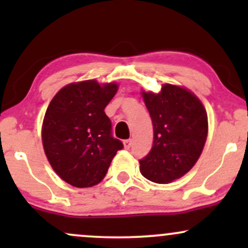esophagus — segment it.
Masks as SVG:
<instances>
[{"label": "esophagus", "mask_w": 248, "mask_h": 248, "mask_svg": "<svg viewBox=\"0 0 248 248\" xmlns=\"http://www.w3.org/2000/svg\"><path fill=\"white\" fill-rule=\"evenodd\" d=\"M124 146L126 149H129L130 147H132V140L130 139H128V140H124Z\"/></svg>", "instance_id": "34e87169"}]
</instances>
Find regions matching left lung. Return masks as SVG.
Wrapping results in <instances>:
<instances>
[{
	"label": "left lung",
	"instance_id": "left-lung-1",
	"mask_svg": "<svg viewBox=\"0 0 248 248\" xmlns=\"http://www.w3.org/2000/svg\"><path fill=\"white\" fill-rule=\"evenodd\" d=\"M154 127L150 152L141 158L140 171L155 183H169L189 171L203 152L207 114L190 91L166 84L160 93L142 92Z\"/></svg>",
	"mask_w": 248,
	"mask_h": 248
}]
</instances>
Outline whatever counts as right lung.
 Listing matches in <instances>:
<instances>
[{
  "mask_svg": "<svg viewBox=\"0 0 248 248\" xmlns=\"http://www.w3.org/2000/svg\"><path fill=\"white\" fill-rule=\"evenodd\" d=\"M118 91L115 82H73L51 100L42 127L45 155L57 175L77 187L93 186L106 176L118 150L105 107Z\"/></svg>",
  "mask_w": 248,
  "mask_h": 248,
  "instance_id": "add662e5",
  "label": "right lung"
}]
</instances>
